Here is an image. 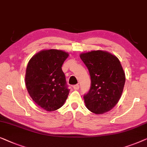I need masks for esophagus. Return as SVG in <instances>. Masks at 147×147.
<instances>
[{
  "mask_svg": "<svg viewBox=\"0 0 147 147\" xmlns=\"http://www.w3.org/2000/svg\"><path fill=\"white\" fill-rule=\"evenodd\" d=\"M73 88L74 90H78L79 89V85L78 84H75V85L73 86Z\"/></svg>",
  "mask_w": 147,
  "mask_h": 147,
  "instance_id": "esophagus-1",
  "label": "esophagus"
}]
</instances>
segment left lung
Segmentation results:
<instances>
[{"label": "left lung", "mask_w": 147, "mask_h": 147, "mask_svg": "<svg viewBox=\"0 0 147 147\" xmlns=\"http://www.w3.org/2000/svg\"><path fill=\"white\" fill-rule=\"evenodd\" d=\"M80 59L89 71L91 85L84 95L85 105L95 114H104L119 102L125 83V74L116 56L104 51L82 53Z\"/></svg>", "instance_id": "left-lung-1"}]
</instances>
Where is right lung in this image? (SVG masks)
<instances>
[{
	"label": "right lung",
	"mask_w": 147,
	"mask_h": 147,
	"mask_svg": "<svg viewBox=\"0 0 147 147\" xmlns=\"http://www.w3.org/2000/svg\"><path fill=\"white\" fill-rule=\"evenodd\" d=\"M69 53L49 49L36 53L26 70L25 84L32 99L41 108L54 111L61 108L69 93L63 64Z\"/></svg>",
	"instance_id": "obj_1"
}]
</instances>
